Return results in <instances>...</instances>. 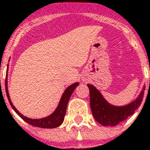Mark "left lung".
<instances>
[{"instance_id": "8db88e82", "label": "left lung", "mask_w": 150, "mask_h": 150, "mask_svg": "<svg viewBox=\"0 0 150 150\" xmlns=\"http://www.w3.org/2000/svg\"><path fill=\"white\" fill-rule=\"evenodd\" d=\"M150 86V81H149ZM92 113L96 121L104 126H115L133 115L141 105L144 98L145 86L133 100L124 105H114L104 98L94 86L88 84Z\"/></svg>"}]
</instances>
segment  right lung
<instances>
[{"label": "right lung", "instance_id": "obj_1", "mask_svg": "<svg viewBox=\"0 0 150 150\" xmlns=\"http://www.w3.org/2000/svg\"><path fill=\"white\" fill-rule=\"evenodd\" d=\"M79 86V82H75L73 85L68 86L65 88V90L63 93L61 100L59 101L58 105L56 108V110L53 112L47 117H42L39 119H32L29 117H27L21 114L18 110L16 109V107L13 105V102L11 101L8 90V72L6 73V77H5V91H6V95H7L8 100L9 101V104L13 109L15 112H17V114L20 117L26 121L27 123H29L31 125L36 126V127L43 128V129H53V128L58 127L62 124V122L64 121L65 112H66V108H67L68 102L70 98L71 95L74 91V89L76 88V86Z\"/></svg>", "mask_w": 150, "mask_h": 150}]
</instances>
